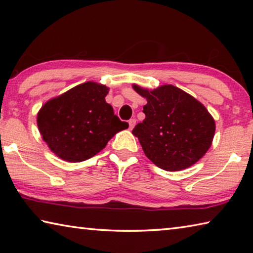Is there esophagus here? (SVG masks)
<instances>
[{"label": "esophagus", "mask_w": 253, "mask_h": 253, "mask_svg": "<svg viewBox=\"0 0 253 253\" xmlns=\"http://www.w3.org/2000/svg\"><path fill=\"white\" fill-rule=\"evenodd\" d=\"M128 124H129V129H132L134 128V126L136 125V119L135 118H131L129 122H128Z\"/></svg>", "instance_id": "esophagus-1"}]
</instances>
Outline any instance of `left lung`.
I'll return each mask as SVG.
<instances>
[{"instance_id": "8db88e82", "label": "left lung", "mask_w": 253, "mask_h": 253, "mask_svg": "<svg viewBox=\"0 0 253 253\" xmlns=\"http://www.w3.org/2000/svg\"><path fill=\"white\" fill-rule=\"evenodd\" d=\"M146 98L145 119L137 124L132 134L138 138L143 151L162 169L175 172L195 164L211 146L215 123L208 109L172 84L148 90L132 85Z\"/></svg>"}]
</instances>
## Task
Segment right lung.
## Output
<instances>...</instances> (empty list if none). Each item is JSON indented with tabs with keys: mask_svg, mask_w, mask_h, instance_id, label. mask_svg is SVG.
Here are the masks:
<instances>
[{
	"mask_svg": "<svg viewBox=\"0 0 253 253\" xmlns=\"http://www.w3.org/2000/svg\"><path fill=\"white\" fill-rule=\"evenodd\" d=\"M109 88L88 81L52 98L38 113V127L58 157L83 162L95 156L116 132L127 129L105 97Z\"/></svg>",
	"mask_w": 253,
	"mask_h": 253,
	"instance_id": "1",
	"label": "right lung"
}]
</instances>
